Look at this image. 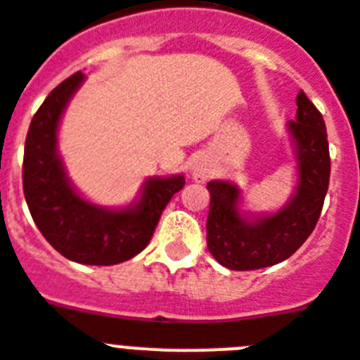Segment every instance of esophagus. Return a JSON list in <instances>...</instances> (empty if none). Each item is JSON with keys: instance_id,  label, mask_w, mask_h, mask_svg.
<instances>
[{"instance_id": "1", "label": "esophagus", "mask_w": 360, "mask_h": 360, "mask_svg": "<svg viewBox=\"0 0 360 360\" xmlns=\"http://www.w3.org/2000/svg\"><path fill=\"white\" fill-rule=\"evenodd\" d=\"M194 177L195 179H205L207 177V172H205V168H203V165H195V168H194Z\"/></svg>"}]
</instances>
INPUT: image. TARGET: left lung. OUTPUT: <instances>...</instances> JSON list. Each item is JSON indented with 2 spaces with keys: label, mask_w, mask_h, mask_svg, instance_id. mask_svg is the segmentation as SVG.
<instances>
[{
  "label": "left lung",
  "mask_w": 360,
  "mask_h": 360,
  "mask_svg": "<svg viewBox=\"0 0 360 360\" xmlns=\"http://www.w3.org/2000/svg\"><path fill=\"white\" fill-rule=\"evenodd\" d=\"M296 120L288 122L297 155L300 181L290 203L277 214L244 220L236 201L240 190L227 181H210L207 246L229 270H259L285 261L300 250L318 224L329 188L331 159L326 122L305 92L296 98Z\"/></svg>",
  "instance_id": "obj_1"
}]
</instances>
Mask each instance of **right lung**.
Masks as SVG:
<instances>
[{"label": "right lung", "mask_w": 360, "mask_h": 360, "mask_svg": "<svg viewBox=\"0 0 360 360\" xmlns=\"http://www.w3.org/2000/svg\"><path fill=\"white\" fill-rule=\"evenodd\" d=\"M83 77L77 72L64 79L31 120L23 150V195L38 231L60 255L81 264H120L150 244L162 210L185 186V177L146 181L142 200L122 210L101 209L75 194L57 155V127Z\"/></svg>", "instance_id": "1"}]
</instances>
